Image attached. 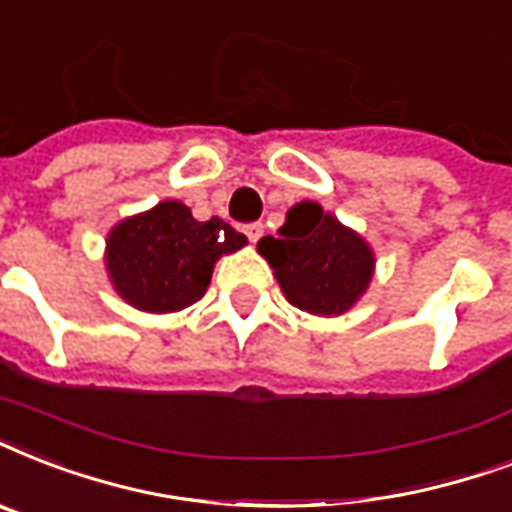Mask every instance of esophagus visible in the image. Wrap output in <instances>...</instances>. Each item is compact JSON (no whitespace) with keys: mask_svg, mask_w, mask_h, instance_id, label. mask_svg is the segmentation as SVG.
<instances>
[{"mask_svg":"<svg viewBox=\"0 0 512 512\" xmlns=\"http://www.w3.org/2000/svg\"><path fill=\"white\" fill-rule=\"evenodd\" d=\"M244 233H247L249 241H257V239H260V236H263V223L244 225Z\"/></svg>","mask_w":512,"mask_h":512,"instance_id":"34e87169","label":"esophagus"}]
</instances>
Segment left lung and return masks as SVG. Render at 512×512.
<instances>
[{
  "mask_svg": "<svg viewBox=\"0 0 512 512\" xmlns=\"http://www.w3.org/2000/svg\"><path fill=\"white\" fill-rule=\"evenodd\" d=\"M257 252L271 263L289 303L313 316H340L353 308L374 273L372 247L316 201L289 209L279 236H263Z\"/></svg>",
  "mask_w": 512,
  "mask_h": 512,
  "instance_id": "left-lung-1",
  "label": "left lung"
}]
</instances>
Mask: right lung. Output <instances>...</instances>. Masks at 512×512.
Listing matches in <instances>:
<instances>
[{
    "mask_svg": "<svg viewBox=\"0 0 512 512\" xmlns=\"http://www.w3.org/2000/svg\"><path fill=\"white\" fill-rule=\"evenodd\" d=\"M244 244L247 236L220 217L199 223L183 201H159L111 228L108 279L138 311H183L207 292L217 260Z\"/></svg>",
    "mask_w": 512,
    "mask_h": 512,
    "instance_id": "right-lung-1",
    "label": "right lung"
}]
</instances>
